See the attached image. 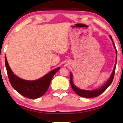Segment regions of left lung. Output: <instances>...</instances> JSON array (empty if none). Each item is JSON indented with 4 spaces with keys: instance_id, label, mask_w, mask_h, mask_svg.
Returning <instances> with one entry per match:
<instances>
[{
    "instance_id": "obj_1",
    "label": "left lung",
    "mask_w": 123,
    "mask_h": 123,
    "mask_svg": "<svg viewBox=\"0 0 123 123\" xmlns=\"http://www.w3.org/2000/svg\"><path fill=\"white\" fill-rule=\"evenodd\" d=\"M110 38L112 41L113 44H114L115 49V50H116V56H117V50H116V47H115V46L114 43V42H113L112 37L110 36ZM116 61H117V56H116ZM115 68H116V64L115 65L114 71H113L112 74H111V75L110 76V79L108 80V81H107L106 84H105L102 87H100V88L98 89H97V90H92V91L82 90V89H80L78 88V87H76V86L74 85V84H73V82L72 74V73H71V74H70V82H71V85L72 88L73 90H74V92H75L77 94H78L81 97H85V98H94V97H98L100 94H101L103 92H104L106 90L107 88V87L111 84V83H112L113 79H114V77L115 72Z\"/></svg>"
}]
</instances>
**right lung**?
I'll return each mask as SVG.
<instances>
[{"mask_svg":"<svg viewBox=\"0 0 123 123\" xmlns=\"http://www.w3.org/2000/svg\"><path fill=\"white\" fill-rule=\"evenodd\" d=\"M5 64L9 82L12 86L20 94L30 99H36L44 95L49 89L51 81L60 68H57L43 77L35 81L21 79L13 74L5 56Z\"/></svg>","mask_w":123,"mask_h":123,"instance_id":"obj_1","label":"right lung"}]
</instances>
